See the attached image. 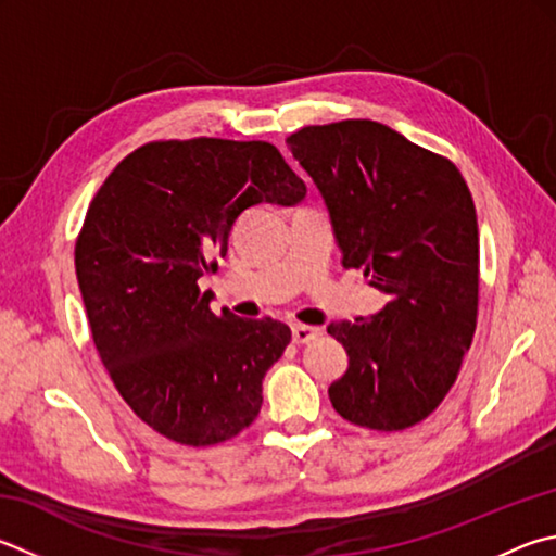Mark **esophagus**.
<instances>
[{"instance_id":"esophagus-1","label":"esophagus","mask_w":556,"mask_h":556,"mask_svg":"<svg viewBox=\"0 0 556 556\" xmlns=\"http://www.w3.org/2000/svg\"><path fill=\"white\" fill-rule=\"evenodd\" d=\"M318 336H320V328L316 326H304V323H294V326H291V338H294V342H299V345L316 340Z\"/></svg>"}]
</instances>
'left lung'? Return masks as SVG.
<instances>
[{
  "mask_svg": "<svg viewBox=\"0 0 556 556\" xmlns=\"http://www.w3.org/2000/svg\"><path fill=\"white\" fill-rule=\"evenodd\" d=\"M326 201L342 267L387 294L369 318L336 320L348 371L328 387L342 418L403 430L447 396L479 306V226L450 160L367 118L306 126L287 138Z\"/></svg>",
  "mask_w": 556,
  "mask_h": 556,
  "instance_id": "obj_1",
  "label": "left lung"
}]
</instances>
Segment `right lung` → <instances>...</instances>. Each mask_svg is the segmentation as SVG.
Instances as JSON below:
<instances>
[{
    "instance_id": "1",
    "label": "right lung",
    "mask_w": 556,
    "mask_h": 556,
    "mask_svg": "<svg viewBox=\"0 0 556 556\" xmlns=\"http://www.w3.org/2000/svg\"><path fill=\"white\" fill-rule=\"evenodd\" d=\"M306 185L262 140H160L114 167L87 208L75 269L99 357L136 416L179 445L257 418L289 326L211 311L199 279L250 206H294Z\"/></svg>"
}]
</instances>
